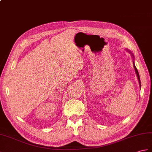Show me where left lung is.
<instances>
[{
    "mask_svg": "<svg viewBox=\"0 0 152 152\" xmlns=\"http://www.w3.org/2000/svg\"><path fill=\"white\" fill-rule=\"evenodd\" d=\"M130 53H131V52H130ZM132 56L133 57V56L132 54ZM133 66H134V69H135V72H136V73H137V77H138V80H139V85H140V77H139V75L138 70H137V68H136V66H135V64H134V63H133Z\"/></svg>",
    "mask_w": 152,
    "mask_h": 152,
    "instance_id": "8db88e82",
    "label": "left lung"
}]
</instances>
